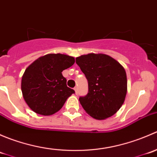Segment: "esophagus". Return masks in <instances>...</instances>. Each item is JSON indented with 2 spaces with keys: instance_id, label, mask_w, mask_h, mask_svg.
Wrapping results in <instances>:
<instances>
[{
  "instance_id": "obj_1",
  "label": "esophagus",
  "mask_w": 157,
  "mask_h": 157,
  "mask_svg": "<svg viewBox=\"0 0 157 157\" xmlns=\"http://www.w3.org/2000/svg\"><path fill=\"white\" fill-rule=\"evenodd\" d=\"M74 91H75V93H77V86H76V87H74Z\"/></svg>"
}]
</instances>
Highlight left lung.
<instances>
[{"instance_id": "8db88e82", "label": "left lung", "mask_w": 157, "mask_h": 157, "mask_svg": "<svg viewBox=\"0 0 157 157\" xmlns=\"http://www.w3.org/2000/svg\"><path fill=\"white\" fill-rule=\"evenodd\" d=\"M88 80V93L79 98L86 113L102 120L115 115L127 94L125 70L118 61L105 54L90 53L76 58Z\"/></svg>"}]
</instances>
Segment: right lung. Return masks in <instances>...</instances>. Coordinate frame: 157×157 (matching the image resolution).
I'll use <instances>...</instances> for the list:
<instances>
[{
  "instance_id": "add662e5",
  "label": "right lung",
  "mask_w": 157,
  "mask_h": 157,
  "mask_svg": "<svg viewBox=\"0 0 157 157\" xmlns=\"http://www.w3.org/2000/svg\"><path fill=\"white\" fill-rule=\"evenodd\" d=\"M75 62L74 57L48 54L40 57L26 69L21 81L23 99L32 110L42 115L58 112L74 90L67 86L64 70Z\"/></svg>"
}]
</instances>
